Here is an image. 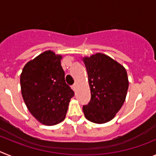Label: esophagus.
Listing matches in <instances>:
<instances>
[{"label": "esophagus", "mask_w": 156, "mask_h": 156, "mask_svg": "<svg viewBox=\"0 0 156 156\" xmlns=\"http://www.w3.org/2000/svg\"><path fill=\"white\" fill-rule=\"evenodd\" d=\"M76 87H77V84L76 83H75V84H73V86H72V89L74 90V91H76Z\"/></svg>", "instance_id": "obj_1"}]
</instances>
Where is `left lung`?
I'll return each instance as SVG.
<instances>
[{
  "mask_svg": "<svg viewBox=\"0 0 156 156\" xmlns=\"http://www.w3.org/2000/svg\"><path fill=\"white\" fill-rule=\"evenodd\" d=\"M90 88V101L83 106L85 117L95 123L114 118L124 103L129 87L125 68L104 54L83 58Z\"/></svg>",
  "mask_w": 156,
  "mask_h": 156,
  "instance_id": "1",
  "label": "left lung"
}]
</instances>
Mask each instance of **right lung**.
Instances as JSON below:
<instances>
[{"mask_svg":"<svg viewBox=\"0 0 156 156\" xmlns=\"http://www.w3.org/2000/svg\"><path fill=\"white\" fill-rule=\"evenodd\" d=\"M61 55L48 51L30 61L20 76L22 95L30 113L45 125L64 120L73 90L65 81Z\"/></svg>","mask_w":156,"mask_h":156,"instance_id":"right-lung-1","label":"right lung"}]
</instances>
